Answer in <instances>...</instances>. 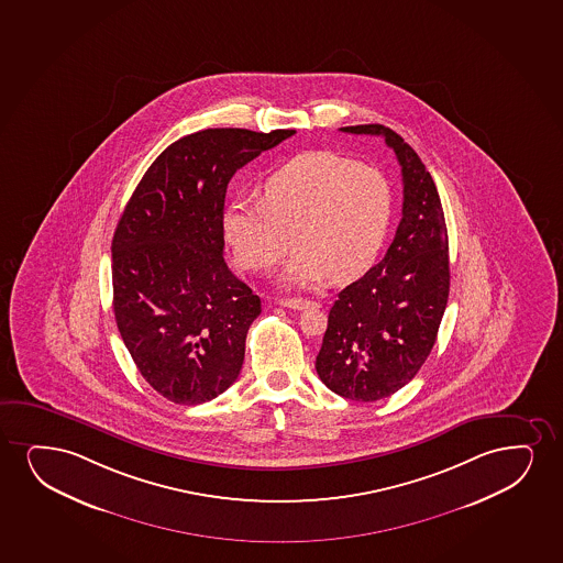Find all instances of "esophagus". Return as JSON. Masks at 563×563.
<instances>
[{"instance_id": "34e87169", "label": "esophagus", "mask_w": 563, "mask_h": 563, "mask_svg": "<svg viewBox=\"0 0 563 563\" xmlns=\"http://www.w3.org/2000/svg\"><path fill=\"white\" fill-rule=\"evenodd\" d=\"M279 307L289 308V310H307V308L316 307V302L308 299H282Z\"/></svg>"}]
</instances>
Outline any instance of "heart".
<instances>
[{
	"label": "heart",
	"instance_id": "heart-1",
	"mask_svg": "<svg viewBox=\"0 0 563 563\" xmlns=\"http://www.w3.org/2000/svg\"><path fill=\"white\" fill-rule=\"evenodd\" d=\"M394 213L385 175L325 150L292 157L272 173L263 201L234 200L224 238L243 271H271L292 247L282 284H344L375 263Z\"/></svg>",
	"mask_w": 563,
	"mask_h": 563
}]
</instances>
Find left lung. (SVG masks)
<instances>
[{"label":"left lung","mask_w":563,"mask_h":563,"mask_svg":"<svg viewBox=\"0 0 563 563\" xmlns=\"http://www.w3.org/2000/svg\"><path fill=\"white\" fill-rule=\"evenodd\" d=\"M385 136L404 178L401 221L385 258L339 292L316 357L321 383L339 396L377 401L419 373L434 346L449 297V242L432 175L390 128H341Z\"/></svg>","instance_id":"1"}]
</instances>
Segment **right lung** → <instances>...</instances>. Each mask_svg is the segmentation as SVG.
I'll use <instances>...</instances> for the list:
<instances>
[{
  "label": "right lung",
  "mask_w": 563,
  "mask_h": 563,
  "mask_svg": "<svg viewBox=\"0 0 563 563\" xmlns=\"http://www.w3.org/2000/svg\"><path fill=\"white\" fill-rule=\"evenodd\" d=\"M292 129H206L178 139L144 173L115 227V323L144 380L178 406L234 385L261 299L230 272V178Z\"/></svg>",
  "instance_id": "add662e5"
}]
</instances>
